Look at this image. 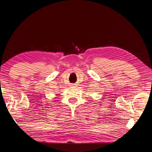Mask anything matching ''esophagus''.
<instances>
[{"label": "esophagus", "instance_id": "34e87169", "mask_svg": "<svg viewBox=\"0 0 152 152\" xmlns=\"http://www.w3.org/2000/svg\"><path fill=\"white\" fill-rule=\"evenodd\" d=\"M72 86H75L76 85H75V84H73V85H72Z\"/></svg>", "mask_w": 152, "mask_h": 152}]
</instances>
